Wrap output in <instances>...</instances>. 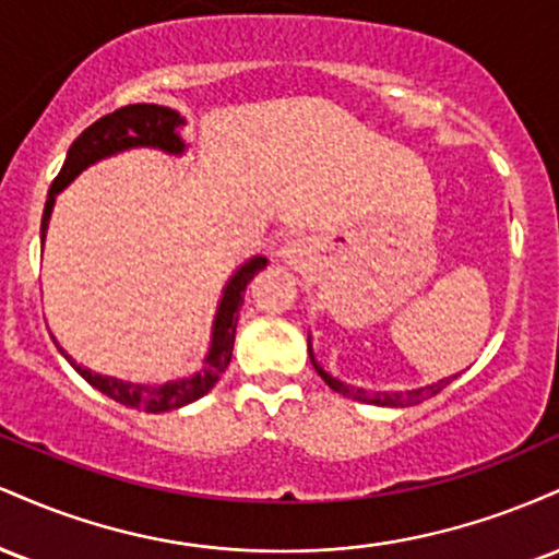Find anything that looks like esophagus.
I'll list each match as a JSON object with an SVG mask.
<instances>
[{"label":"esophagus","instance_id":"obj_1","mask_svg":"<svg viewBox=\"0 0 559 559\" xmlns=\"http://www.w3.org/2000/svg\"><path fill=\"white\" fill-rule=\"evenodd\" d=\"M278 258L281 262H286L288 267H294V271H301V267L307 265V258H310V249H307V243L301 239H292L281 247Z\"/></svg>","mask_w":559,"mask_h":559}]
</instances>
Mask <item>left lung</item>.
I'll use <instances>...</instances> for the list:
<instances>
[{"instance_id": "left-lung-1", "label": "left lung", "mask_w": 559, "mask_h": 559, "mask_svg": "<svg viewBox=\"0 0 559 559\" xmlns=\"http://www.w3.org/2000/svg\"><path fill=\"white\" fill-rule=\"evenodd\" d=\"M307 352H310L312 368L318 370V376L323 378V381L329 383V386L336 391V394L349 396V400H357V402H365V404H378V407H409V404H420V402L431 400V396L439 394L441 389H447L449 383L457 378V376L441 378V381H436V383H426V386L404 389V391H365V389H357V386H346L344 381L333 378L329 370L320 368V362L316 360V352H312V336H307Z\"/></svg>"}]
</instances>
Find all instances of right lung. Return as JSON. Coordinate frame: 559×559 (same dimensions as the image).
<instances>
[{
  "label": "right lung",
  "instance_id": "obj_1",
  "mask_svg": "<svg viewBox=\"0 0 559 559\" xmlns=\"http://www.w3.org/2000/svg\"><path fill=\"white\" fill-rule=\"evenodd\" d=\"M181 126H186L183 115L163 105H128L115 110L112 115L99 118L94 126H88L86 131L70 144L62 170L57 173L52 189H49L47 204H44L41 215V249L44 239H47L49 217H52L57 194H60L66 186L73 183L83 170L92 168L99 159L120 155V152L128 150H139V146L181 157L183 152L189 150V144H186L181 133H178ZM265 265L267 258L254 254V258H249L243 265L236 267L234 275L228 278V284L223 286L221 301H217V310L213 318V331H210L207 355H204L202 368H199L197 373L186 378H173V381L165 383H131L123 381V378L94 373L92 368H83V365L75 362L60 344H57V349H60L62 357L73 365V370L83 378V381L92 383L96 391H102V394L110 396V400L126 404V407L144 409V413H168V409L186 407V404L202 400L207 391H213L215 383L221 381V376L226 373L230 355H234L236 320H239V307L243 305V292H247L249 281H252Z\"/></svg>",
  "mask_w": 559,
  "mask_h": 559
}]
</instances>
